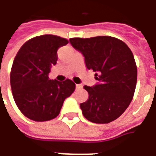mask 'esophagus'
I'll return each instance as SVG.
<instances>
[{"label": "esophagus", "mask_w": 156, "mask_h": 156, "mask_svg": "<svg viewBox=\"0 0 156 156\" xmlns=\"http://www.w3.org/2000/svg\"><path fill=\"white\" fill-rule=\"evenodd\" d=\"M82 87H83V85H82V84H76V88H77V89H81Z\"/></svg>", "instance_id": "esophagus-1"}]
</instances>
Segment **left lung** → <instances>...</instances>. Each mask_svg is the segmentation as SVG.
Here are the masks:
<instances>
[{"instance_id": "1", "label": "left lung", "mask_w": 156, "mask_h": 156, "mask_svg": "<svg viewBox=\"0 0 156 156\" xmlns=\"http://www.w3.org/2000/svg\"><path fill=\"white\" fill-rule=\"evenodd\" d=\"M69 42L83 55L98 83L84 86L88 99L80 104L84 117L93 123H109L122 115L133 98L137 68L133 54L122 40L111 36L71 38Z\"/></svg>"}]
</instances>
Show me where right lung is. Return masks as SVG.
<instances>
[{
    "instance_id": "obj_1",
    "label": "right lung",
    "mask_w": 156,
    "mask_h": 156,
    "mask_svg": "<svg viewBox=\"0 0 156 156\" xmlns=\"http://www.w3.org/2000/svg\"><path fill=\"white\" fill-rule=\"evenodd\" d=\"M69 41L44 34L25 43L14 59L10 86L20 111L29 119L46 122L60 112L64 100L75 90L69 79L59 82L49 78L52 65L57 63V51Z\"/></svg>"
}]
</instances>
